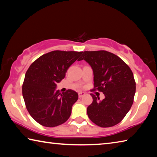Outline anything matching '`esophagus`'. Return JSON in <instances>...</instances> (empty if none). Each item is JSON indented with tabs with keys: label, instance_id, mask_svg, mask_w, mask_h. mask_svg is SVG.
Wrapping results in <instances>:
<instances>
[{
	"label": "esophagus",
	"instance_id": "34e87169",
	"mask_svg": "<svg viewBox=\"0 0 157 157\" xmlns=\"http://www.w3.org/2000/svg\"><path fill=\"white\" fill-rule=\"evenodd\" d=\"M78 95H79V98H82L83 96H84L85 94H84V93H83V92H79V94H78Z\"/></svg>",
	"mask_w": 157,
	"mask_h": 157
}]
</instances>
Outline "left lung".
<instances>
[{
    "label": "left lung",
    "instance_id": "8db88e82",
    "mask_svg": "<svg viewBox=\"0 0 157 157\" xmlns=\"http://www.w3.org/2000/svg\"><path fill=\"white\" fill-rule=\"evenodd\" d=\"M84 59L94 71V89L102 92L100 100L91 94L93 102L87 114L93 123L101 127L116 125L123 120L134 102L136 82L131 69L120 57L106 50L84 51Z\"/></svg>",
    "mask_w": 157,
    "mask_h": 157
}]
</instances>
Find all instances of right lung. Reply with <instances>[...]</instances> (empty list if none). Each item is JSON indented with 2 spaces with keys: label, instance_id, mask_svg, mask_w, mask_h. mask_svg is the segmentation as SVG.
Returning a JSON list of instances; mask_svg holds the SVG:
<instances>
[{
  "label": "right lung",
  "instance_id": "right-lung-1",
  "mask_svg": "<svg viewBox=\"0 0 157 157\" xmlns=\"http://www.w3.org/2000/svg\"><path fill=\"white\" fill-rule=\"evenodd\" d=\"M82 52L54 50L41 55L28 69L22 86L23 97L29 113L41 125L56 127L70 117L78 99V93L68 89L61 94L55 88Z\"/></svg>",
  "mask_w": 157,
  "mask_h": 157
}]
</instances>
